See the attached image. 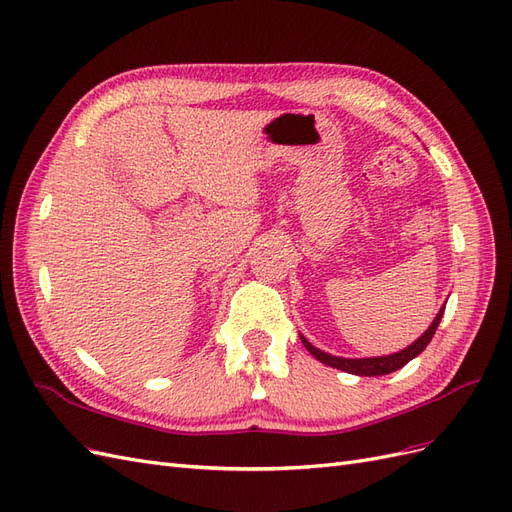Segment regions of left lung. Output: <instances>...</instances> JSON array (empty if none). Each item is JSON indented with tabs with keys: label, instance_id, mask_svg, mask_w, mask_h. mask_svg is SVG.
<instances>
[{
	"label": "left lung",
	"instance_id": "1",
	"mask_svg": "<svg viewBox=\"0 0 512 512\" xmlns=\"http://www.w3.org/2000/svg\"><path fill=\"white\" fill-rule=\"evenodd\" d=\"M442 314H444V307L440 309L438 316L433 318L431 327L421 337H418L414 344H410L408 348L399 350L395 354H389V356H369V359H344V356H333V354L318 350L316 346L309 344L303 335H301V342L309 350V354L316 356V359L324 365L348 371V374H354V376H386V374H391V371H397V369L404 367L406 363H410L414 356H418L427 348V344L431 342V337L436 335V329H438V324L442 320Z\"/></svg>",
	"mask_w": 512,
	"mask_h": 512
}]
</instances>
